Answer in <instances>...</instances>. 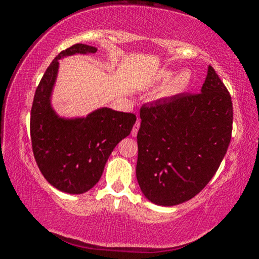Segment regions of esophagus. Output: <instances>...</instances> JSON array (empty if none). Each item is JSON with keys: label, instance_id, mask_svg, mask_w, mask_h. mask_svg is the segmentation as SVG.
I'll list each match as a JSON object with an SVG mask.
<instances>
[{"label": "esophagus", "instance_id": "obj_1", "mask_svg": "<svg viewBox=\"0 0 259 259\" xmlns=\"http://www.w3.org/2000/svg\"><path fill=\"white\" fill-rule=\"evenodd\" d=\"M139 127H140V119L136 120L135 125H134V127H133V130H132V135H133V136H136V135H138Z\"/></svg>", "mask_w": 259, "mask_h": 259}]
</instances>
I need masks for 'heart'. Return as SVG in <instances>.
Returning a JSON list of instances; mask_svg holds the SVG:
<instances>
[{
	"instance_id": "b5f03b06",
	"label": "heart",
	"mask_w": 259,
	"mask_h": 259,
	"mask_svg": "<svg viewBox=\"0 0 259 259\" xmlns=\"http://www.w3.org/2000/svg\"><path fill=\"white\" fill-rule=\"evenodd\" d=\"M171 75V72L169 70H163L160 72L159 76L162 80H167L169 79V76ZM190 82H191V73L189 70H181L174 76L173 79L169 81V84L167 85V89H165V94L167 95H178L181 94L189 88Z\"/></svg>"
}]
</instances>
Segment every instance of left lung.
Here are the masks:
<instances>
[{
	"mask_svg": "<svg viewBox=\"0 0 259 259\" xmlns=\"http://www.w3.org/2000/svg\"><path fill=\"white\" fill-rule=\"evenodd\" d=\"M136 178L159 206L191 200L209 183L229 147L233 102L212 67L200 94H180L140 109Z\"/></svg>",
	"mask_w": 259,
	"mask_h": 259,
	"instance_id": "8db88e82",
	"label": "left lung"
}]
</instances>
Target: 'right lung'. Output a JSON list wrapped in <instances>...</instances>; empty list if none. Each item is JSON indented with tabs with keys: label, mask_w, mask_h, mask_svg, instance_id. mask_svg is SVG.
I'll return each instance as SVG.
<instances>
[{
	"label": "right lung",
	"mask_w": 259,
	"mask_h": 259,
	"mask_svg": "<svg viewBox=\"0 0 259 259\" xmlns=\"http://www.w3.org/2000/svg\"><path fill=\"white\" fill-rule=\"evenodd\" d=\"M96 51V47L84 44L62 51L45 72L32 101L30 136L35 160L45 179L67 194H84L96 185L112 151L136 121L133 113L107 107L75 119L61 118L53 111L51 94L58 59Z\"/></svg>",
	"instance_id": "obj_1"
}]
</instances>
